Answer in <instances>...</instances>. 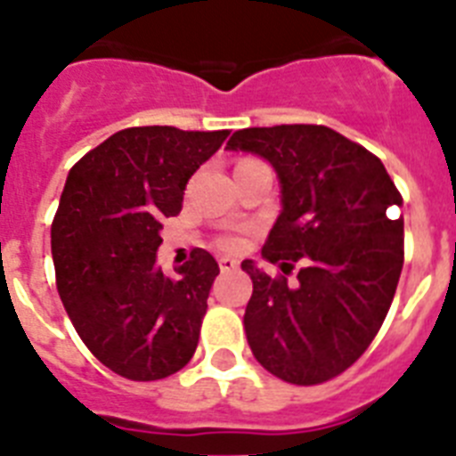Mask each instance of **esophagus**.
I'll return each instance as SVG.
<instances>
[{
	"label": "esophagus",
	"mask_w": 456,
	"mask_h": 456,
	"mask_svg": "<svg viewBox=\"0 0 456 456\" xmlns=\"http://www.w3.org/2000/svg\"><path fill=\"white\" fill-rule=\"evenodd\" d=\"M217 264H220V271H234L239 269V262L232 257H220L217 259Z\"/></svg>",
	"instance_id": "1"
}]
</instances>
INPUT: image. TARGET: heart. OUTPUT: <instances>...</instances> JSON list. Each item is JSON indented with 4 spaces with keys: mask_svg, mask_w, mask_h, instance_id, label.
Returning a JSON list of instances; mask_svg holds the SVG:
<instances>
[{
    "mask_svg": "<svg viewBox=\"0 0 456 456\" xmlns=\"http://www.w3.org/2000/svg\"><path fill=\"white\" fill-rule=\"evenodd\" d=\"M220 246L227 248V250H239L240 246H243V239L236 234H229V236H222L220 239Z\"/></svg>",
    "mask_w": 456,
    "mask_h": 456,
    "instance_id": "1",
    "label": "heart"
}]
</instances>
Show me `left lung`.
I'll list each match as a JSON object with an SVG mask.
<instances>
[{
  "mask_svg": "<svg viewBox=\"0 0 456 456\" xmlns=\"http://www.w3.org/2000/svg\"><path fill=\"white\" fill-rule=\"evenodd\" d=\"M229 151L273 164L282 192L262 257L305 266L297 285L240 264L252 297L243 324L264 369L292 385H320L350 369L380 331L403 269V199L373 152L324 125L234 132Z\"/></svg>",
  "mask_w": 456,
  "mask_h": 456,
  "instance_id": "8db88e82",
  "label": "left lung"
}]
</instances>
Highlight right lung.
Segmentation results:
<instances>
[{
    "label": "right lung",
    "mask_w": 456,
    "mask_h": 456,
    "mask_svg": "<svg viewBox=\"0 0 456 456\" xmlns=\"http://www.w3.org/2000/svg\"><path fill=\"white\" fill-rule=\"evenodd\" d=\"M229 136L129 127L71 167L51 227L55 282L87 350L118 376L162 380L192 359L220 273L201 248L178 269H157L164 217L183 208L194 171Z\"/></svg>",
    "instance_id": "right-lung-1"
}]
</instances>
